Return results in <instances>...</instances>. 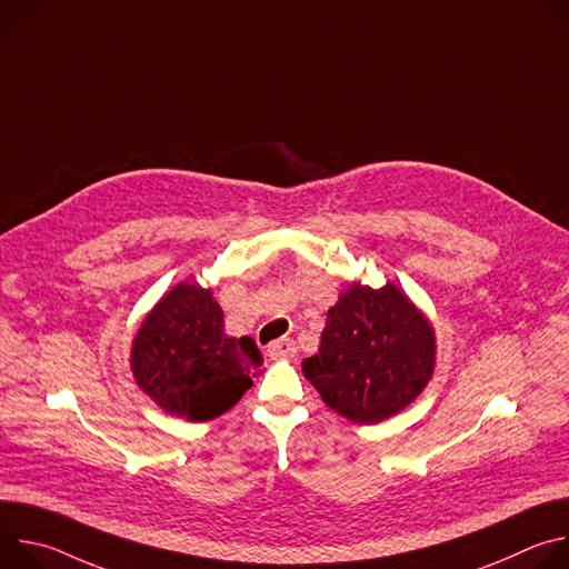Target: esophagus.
Instances as JSON below:
<instances>
[{
    "mask_svg": "<svg viewBox=\"0 0 569 569\" xmlns=\"http://www.w3.org/2000/svg\"><path fill=\"white\" fill-rule=\"evenodd\" d=\"M295 351H297V345H295V340H290V338H281V340H277V342H272V345L268 347V356H270L272 360L292 356Z\"/></svg>",
    "mask_w": 569,
    "mask_h": 569,
    "instance_id": "obj_1",
    "label": "esophagus"
}]
</instances>
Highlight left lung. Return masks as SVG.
Returning <instances> with one entry per match:
<instances>
[{
  "label": "left lung",
  "mask_w": 569,
  "mask_h": 569,
  "mask_svg": "<svg viewBox=\"0 0 569 569\" xmlns=\"http://www.w3.org/2000/svg\"><path fill=\"white\" fill-rule=\"evenodd\" d=\"M437 340L428 317L387 281L351 283L329 310L303 376L340 417L373 426L408 405L435 373Z\"/></svg>",
  "instance_id": "obj_1"
}]
</instances>
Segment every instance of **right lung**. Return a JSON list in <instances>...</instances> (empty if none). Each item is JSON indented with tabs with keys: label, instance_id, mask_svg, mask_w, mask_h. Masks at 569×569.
I'll return each instance as SVG.
<instances>
[{
	"label": "right lung",
	"instance_id": "obj_1",
	"mask_svg": "<svg viewBox=\"0 0 569 569\" xmlns=\"http://www.w3.org/2000/svg\"><path fill=\"white\" fill-rule=\"evenodd\" d=\"M211 290L178 283L141 321L130 369L161 410L209 421L224 415L252 387L263 358L252 338H229Z\"/></svg>",
	"mask_w": 569,
	"mask_h": 569
}]
</instances>
